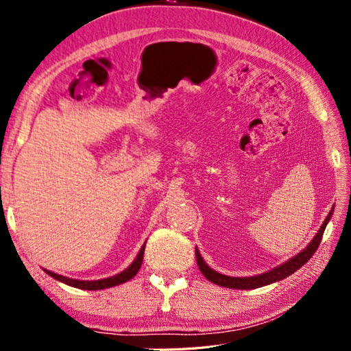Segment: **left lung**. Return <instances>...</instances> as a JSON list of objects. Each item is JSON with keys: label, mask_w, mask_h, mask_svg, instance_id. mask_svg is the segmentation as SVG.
Listing matches in <instances>:
<instances>
[{"label": "left lung", "mask_w": 351, "mask_h": 351, "mask_svg": "<svg viewBox=\"0 0 351 351\" xmlns=\"http://www.w3.org/2000/svg\"><path fill=\"white\" fill-rule=\"evenodd\" d=\"M333 211H335V206L331 208L328 216L325 217L324 223L321 225V228H319V231L316 232V236L313 237V241L306 245V247L300 251L299 254L291 257V259H288L287 262H284L279 267L268 269L267 273L250 276V278H232V276L222 274V273L216 271V269H213L210 265H206V262L204 261V257H202V254L199 253V250L195 248V261H197L199 269L208 280L213 282V284L225 287V288H234V290H253V288L265 287V285L273 284V282H279L282 279L288 278V276H291L294 271H298L300 267H304L305 263L311 259V256L315 254V251L317 250L319 243H321V241H322L324 231H325V228H327L331 216H333Z\"/></svg>", "instance_id": "obj_1"}]
</instances>
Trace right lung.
I'll list each match as a JSON object with an SVG mask.
<instances>
[{
    "mask_svg": "<svg viewBox=\"0 0 351 351\" xmlns=\"http://www.w3.org/2000/svg\"><path fill=\"white\" fill-rule=\"evenodd\" d=\"M145 247H146V242L143 243V247L140 248L137 257H135L134 262L129 265L126 269H123L121 273L115 274V276H110V278L106 279H98V280H78V279H72V278H66V276H61L57 274L53 271H49V269H45V273H47L51 278L57 279L60 282H63V284L73 287V288H80V290H104V288H110V287H115V285H120V284H125V282L131 280L135 274L138 273V269L141 267V262H143V254H145Z\"/></svg>",
    "mask_w": 351,
    "mask_h": 351,
    "instance_id": "obj_1",
    "label": "right lung"
}]
</instances>
